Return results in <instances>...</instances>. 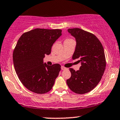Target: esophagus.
I'll use <instances>...</instances> for the list:
<instances>
[{"label": "esophagus", "instance_id": "obj_1", "mask_svg": "<svg viewBox=\"0 0 120 120\" xmlns=\"http://www.w3.org/2000/svg\"><path fill=\"white\" fill-rule=\"evenodd\" d=\"M61 69H62V70H65V69H67V68H65V67H63V66H61Z\"/></svg>", "mask_w": 120, "mask_h": 120}]
</instances>
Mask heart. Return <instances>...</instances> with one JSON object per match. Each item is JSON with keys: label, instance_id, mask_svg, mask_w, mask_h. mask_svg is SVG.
<instances>
[{"label": "heart", "instance_id": "b5f03b06", "mask_svg": "<svg viewBox=\"0 0 120 120\" xmlns=\"http://www.w3.org/2000/svg\"><path fill=\"white\" fill-rule=\"evenodd\" d=\"M66 40H70V39H66Z\"/></svg>", "mask_w": 120, "mask_h": 120}]
</instances>
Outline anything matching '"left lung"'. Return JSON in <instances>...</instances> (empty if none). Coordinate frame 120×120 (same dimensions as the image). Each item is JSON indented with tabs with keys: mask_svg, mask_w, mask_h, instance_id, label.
Here are the masks:
<instances>
[{
	"mask_svg": "<svg viewBox=\"0 0 120 120\" xmlns=\"http://www.w3.org/2000/svg\"><path fill=\"white\" fill-rule=\"evenodd\" d=\"M68 31L76 41L72 59H79L81 66L77 71L69 69L71 77L67 83L73 92L83 94L93 90L101 80L106 66L104 51L93 34L79 28L69 29Z\"/></svg>",
	"mask_w": 120,
	"mask_h": 120,
	"instance_id": "left-lung-1",
	"label": "left lung"
}]
</instances>
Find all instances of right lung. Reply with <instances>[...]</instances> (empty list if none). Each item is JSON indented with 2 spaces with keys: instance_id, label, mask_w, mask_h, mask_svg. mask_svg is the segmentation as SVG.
I'll return each mask as SVG.
<instances>
[{
  "instance_id": "obj_1",
  "label": "right lung",
  "mask_w": 120,
  "mask_h": 120,
  "mask_svg": "<svg viewBox=\"0 0 120 120\" xmlns=\"http://www.w3.org/2000/svg\"><path fill=\"white\" fill-rule=\"evenodd\" d=\"M61 31L37 28L25 33L18 41L13 53L15 71L22 83L33 93L49 91L59 75L61 65H48L43 63V58L51 53Z\"/></svg>"
}]
</instances>
